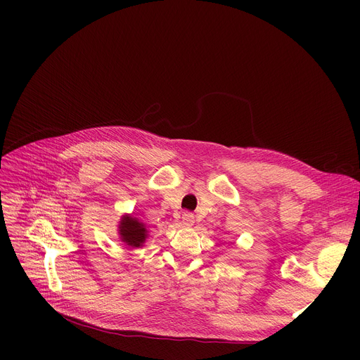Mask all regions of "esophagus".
Returning <instances> with one entry per match:
<instances>
[{
  "instance_id": "34e87169",
  "label": "esophagus",
  "mask_w": 360,
  "mask_h": 360,
  "mask_svg": "<svg viewBox=\"0 0 360 360\" xmlns=\"http://www.w3.org/2000/svg\"><path fill=\"white\" fill-rule=\"evenodd\" d=\"M194 221H195V219H194V214L193 213H184L182 214V223L185 224V226H193L194 224Z\"/></svg>"
}]
</instances>
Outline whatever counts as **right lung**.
I'll use <instances>...</instances> for the list:
<instances>
[{
    "label": "right lung",
    "instance_id": "obj_1",
    "mask_svg": "<svg viewBox=\"0 0 360 360\" xmlns=\"http://www.w3.org/2000/svg\"><path fill=\"white\" fill-rule=\"evenodd\" d=\"M118 235L125 248H143L148 238V226L139 217L124 214L118 223Z\"/></svg>",
    "mask_w": 360,
    "mask_h": 360
}]
</instances>
